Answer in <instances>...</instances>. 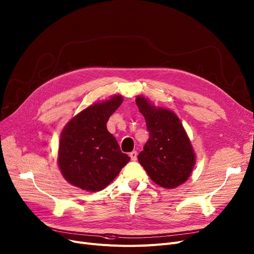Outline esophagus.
I'll use <instances>...</instances> for the list:
<instances>
[{"label":"esophagus","mask_w":254,"mask_h":254,"mask_svg":"<svg viewBox=\"0 0 254 254\" xmlns=\"http://www.w3.org/2000/svg\"><path fill=\"white\" fill-rule=\"evenodd\" d=\"M130 158L132 161H136L137 160V152L136 151H133L130 153Z\"/></svg>","instance_id":"1"}]
</instances>
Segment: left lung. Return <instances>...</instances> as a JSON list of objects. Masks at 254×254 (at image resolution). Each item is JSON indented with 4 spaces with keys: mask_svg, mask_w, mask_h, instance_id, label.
I'll return each mask as SVG.
<instances>
[{
    "mask_svg": "<svg viewBox=\"0 0 254 254\" xmlns=\"http://www.w3.org/2000/svg\"><path fill=\"white\" fill-rule=\"evenodd\" d=\"M135 101L150 132L137 157L139 163L158 186L174 189L183 185L195 167L196 154L180 118L142 95Z\"/></svg>",
    "mask_w": 254,
    "mask_h": 254,
    "instance_id": "obj_1",
    "label": "left lung"
}]
</instances>
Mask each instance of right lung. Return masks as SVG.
Segmentation results:
<instances>
[{"instance_id":"add662e5","label":"right lung","mask_w":254,"mask_h":254,"mask_svg":"<svg viewBox=\"0 0 254 254\" xmlns=\"http://www.w3.org/2000/svg\"><path fill=\"white\" fill-rule=\"evenodd\" d=\"M122 102L120 94L95 102L72 117L63 129L57 164L64 180L73 187L99 191L130 161L107 128L110 117Z\"/></svg>"}]
</instances>
